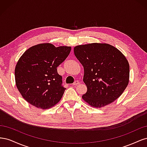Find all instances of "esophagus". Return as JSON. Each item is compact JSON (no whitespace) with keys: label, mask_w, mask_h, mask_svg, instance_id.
<instances>
[{"label":"esophagus","mask_w":147,"mask_h":147,"mask_svg":"<svg viewBox=\"0 0 147 147\" xmlns=\"http://www.w3.org/2000/svg\"><path fill=\"white\" fill-rule=\"evenodd\" d=\"M80 84V82L78 81H75L74 83H73V85L74 86H77V85H78V84Z\"/></svg>","instance_id":"34e87169"}]
</instances>
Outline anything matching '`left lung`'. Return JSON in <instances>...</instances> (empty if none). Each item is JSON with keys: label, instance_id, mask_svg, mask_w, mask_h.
Wrapping results in <instances>:
<instances>
[{"label": "left lung", "instance_id": "1", "mask_svg": "<svg viewBox=\"0 0 147 147\" xmlns=\"http://www.w3.org/2000/svg\"><path fill=\"white\" fill-rule=\"evenodd\" d=\"M74 51L84 69L87 91L83 99L99 108L117 99L129 79V65L123 53L109 44L98 43L78 45Z\"/></svg>", "mask_w": 147, "mask_h": 147}]
</instances>
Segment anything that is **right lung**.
Wrapping results in <instances>:
<instances>
[{"mask_svg": "<svg viewBox=\"0 0 147 147\" xmlns=\"http://www.w3.org/2000/svg\"><path fill=\"white\" fill-rule=\"evenodd\" d=\"M70 47L41 43L26 50L16 64V85L23 98L35 107L47 109L58 103L65 88L57 67L67 57Z\"/></svg>", "mask_w": 147, "mask_h": 147, "instance_id": "right-lung-1", "label": "right lung"}]
</instances>
